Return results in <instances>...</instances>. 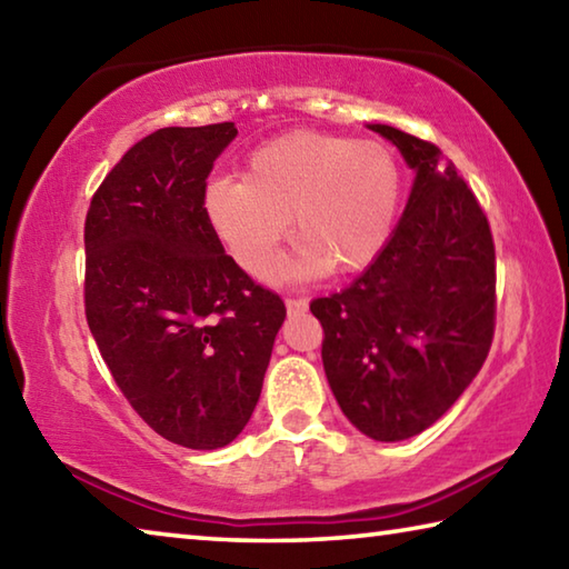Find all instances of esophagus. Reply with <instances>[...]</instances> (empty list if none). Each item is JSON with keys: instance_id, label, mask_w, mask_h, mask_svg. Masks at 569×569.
<instances>
[{"instance_id": "1", "label": "esophagus", "mask_w": 569, "mask_h": 569, "mask_svg": "<svg viewBox=\"0 0 569 569\" xmlns=\"http://www.w3.org/2000/svg\"><path fill=\"white\" fill-rule=\"evenodd\" d=\"M308 308V298H286L288 313H303Z\"/></svg>"}]
</instances>
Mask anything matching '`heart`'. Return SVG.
<instances>
[{"mask_svg":"<svg viewBox=\"0 0 569 569\" xmlns=\"http://www.w3.org/2000/svg\"><path fill=\"white\" fill-rule=\"evenodd\" d=\"M401 203V170L381 142L296 130L250 152L243 180L203 192L208 226L258 281L283 263L288 220L301 243L298 271L359 273L383 253Z\"/></svg>","mask_w":569,"mask_h":569,"instance_id":"obj_1","label":"heart"}]
</instances>
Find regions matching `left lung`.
I'll return each mask as SVG.
<instances>
[{
	"label": "left lung",
	"mask_w": 569,
	"mask_h": 569,
	"mask_svg": "<svg viewBox=\"0 0 569 569\" xmlns=\"http://www.w3.org/2000/svg\"><path fill=\"white\" fill-rule=\"evenodd\" d=\"M417 170L383 253L341 293L316 298L326 379L361 435L401 441L429 429L485 363L495 336L489 220L435 142L369 124Z\"/></svg>",
	"instance_id": "obj_1"
}]
</instances>
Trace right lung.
<instances>
[{
    "label": "right lung",
    "instance_id": "right-lung-1",
    "mask_svg": "<svg viewBox=\"0 0 569 569\" xmlns=\"http://www.w3.org/2000/svg\"><path fill=\"white\" fill-rule=\"evenodd\" d=\"M233 122L162 128L124 152L84 218V316L124 399L188 449L233 441L286 319L210 230L203 192Z\"/></svg>",
    "mask_w": 569,
    "mask_h": 569
}]
</instances>
